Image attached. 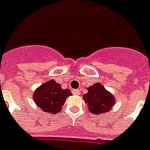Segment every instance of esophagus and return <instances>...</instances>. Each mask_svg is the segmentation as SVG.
Listing matches in <instances>:
<instances>
[{"label":"esophagus","mask_w":150,"mask_h":150,"mask_svg":"<svg viewBox=\"0 0 150 150\" xmlns=\"http://www.w3.org/2000/svg\"><path fill=\"white\" fill-rule=\"evenodd\" d=\"M72 93L73 94H77V95H79L81 94L80 90H78V89H75V90H72Z\"/></svg>","instance_id":"esophagus-1"}]
</instances>
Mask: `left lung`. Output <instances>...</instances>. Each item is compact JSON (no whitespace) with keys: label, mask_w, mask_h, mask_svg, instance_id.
Returning a JSON list of instances; mask_svg holds the SVG:
<instances>
[{"label":"left lung","mask_w":150,"mask_h":150,"mask_svg":"<svg viewBox=\"0 0 150 150\" xmlns=\"http://www.w3.org/2000/svg\"><path fill=\"white\" fill-rule=\"evenodd\" d=\"M89 111L93 114H102L109 111L115 104V98L100 83H95L88 88V92L83 95Z\"/></svg>","instance_id":"left-lung-1"}]
</instances>
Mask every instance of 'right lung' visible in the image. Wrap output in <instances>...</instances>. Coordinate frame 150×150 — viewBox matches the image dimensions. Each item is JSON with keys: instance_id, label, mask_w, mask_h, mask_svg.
<instances>
[{"instance_id": "right-lung-1", "label": "right lung", "mask_w": 150, "mask_h": 150, "mask_svg": "<svg viewBox=\"0 0 150 150\" xmlns=\"http://www.w3.org/2000/svg\"><path fill=\"white\" fill-rule=\"evenodd\" d=\"M72 95L69 89L63 90L59 83L52 80L39 86L34 93V101L45 112L55 114L61 111L67 97Z\"/></svg>"}]
</instances>
